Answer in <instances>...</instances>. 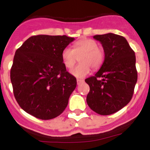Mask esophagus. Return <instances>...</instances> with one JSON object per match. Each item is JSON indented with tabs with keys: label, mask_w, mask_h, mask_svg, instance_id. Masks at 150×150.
Instances as JSON below:
<instances>
[{
	"label": "esophagus",
	"mask_w": 150,
	"mask_h": 150,
	"mask_svg": "<svg viewBox=\"0 0 150 150\" xmlns=\"http://www.w3.org/2000/svg\"><path fill=\"white\" fill-rule=\"evenodd\" d=\"M76 82H77V85H79L80 83H83V82H84V80H83V79H76Z\"/></svg>",
	"instance_id": "esophagus-1"
}]
</instances>
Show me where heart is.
Wrapping results in <instances>:
<instances>
[{
	"mask_svg": "<svg viewBox=\"0 0 150 150\" xmlns=\"http://www.w3.org/2000/svg\"><path fill=\"white\" fill-rule=\"evenodd\" d=\"M79 56L80 63L71 70V74L75 77L83 78L89 74L91 68L97 71L101 67L104 60V51L98 47L96 41L90 38L76 41L74 50L65 47L62 50V62L67 68H72Z\"/></svg>",
	"mask_w": 150,
	"mask_h": 150,
	"instance_id": "obj_1",
	"label": "heart"
}]
</instances>
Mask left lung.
Returning <instances> with one entry per match:
<instances>
[{
    "label": "left lung",
    "instance_id": "1",
    "mask_svg": "<svg viewBox=\"0 0 150 150\" xmlns=\"http://www.w3.org/2000/svg\"><path fill=\"white\" fill-rule=\"evenodd\" d=\"M104 48V61L95 76L85 79L90 87L86 101L100 115H110L132 100L137 80L136 57L122 36L108 33L93 37Z\"/></svg>",
    "mask_w": 150,
    "mask_h": 150
}]
</instances>
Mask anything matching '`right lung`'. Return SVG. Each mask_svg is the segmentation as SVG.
Listing matches in <instances>:
<instances>
[{"label":"right lung","instance_id":"right-lung-1","mask_svg":"<svg viewBox=\"0 0 150 150\" xmlns=\"http://www.w3.org/2000/svg\"><path fill=\"white\" fill-rule=\"evenodd\" d=\"M74 40L66 35L32 36L16 51L10 79L16 100L26 112L48 120L65 110L76 79L66 70L62 52Z\"/></svg>","mask_w":150,"mask_h":150}]
</instances>
